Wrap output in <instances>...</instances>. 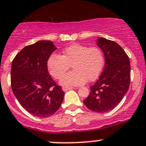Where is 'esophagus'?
Returning a JSON list of instances; mask_svg holds the SVG:
<instances>
[{"instance_id": "obj_1", "label": "esophagus", "mask_w": 146, "mask_h": 146, "mask_svg": "<svg viewBox=\"0 0 146 146\" xmlns=\"http://www.w3.org/2000/svg\"><path fill=\"white\" fill-rule=\"evenodd\" d=\"M73 88H72V87H63L62 88V90H63L64 92H66V91H67V90H70V89H73Z\"/></svg>"}]
</instances>
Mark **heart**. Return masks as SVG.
<instances>
[{"mask_svg": "<svg viewBox=\"0 0 146 146\" xmlns=\"http://www.w3.org/2000/svg\"><path fill=\"white\" fill-rule=\"evenodd\" d=\"M105 64V58L100 49L73 44L66 48L63 56L53 54L49 57L47 67L50 76L59 79L72 65L74 70L63 75L60 84L66 87L80 86L86 80L94 81L100 76Z\"/></svg>", "mask_w": 146, "mask_h": 146, "instance_id": "1", "label": "heart"}]
</instances>
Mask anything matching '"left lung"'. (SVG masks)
<instances>
[{"mask_svg":"<svg viewBox=\"0 0 146 146\" xmlns=\"http://www.w3.org/2000/svg\"><path fill=\"white\" fill-rule=\"evenodd\" d=\"M97 45L105 56L103 73L83 103L90 111L106 113L118 106L128 90L131 80L129 58L115 42L98 38Z\"/></svg>","mask_w":146,"mask_h":146,"instance_id":"left-lung-1","label":"left lung"}]
</instances>
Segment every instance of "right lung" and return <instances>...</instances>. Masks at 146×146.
Here are the masks:
<instances>
[{
  "instance_id": "right-lung-1",
  "label": "right lung",
  "mask_w": 146,
  "mask_h": 146,
  "mask_svg": "<svg viewBox=\"0 0 146 146\" xmlns=\"http://www.w3.org/2000/svg\"><path fill=\"white\" fill-rule=\"evenodd\" d=\"M57 49L50 40H39L23 48L11 65V87L17 100L34 116L53 115L63 103L64 92L48 71L47 62Z\"/></svg>"
}]
</instances>
